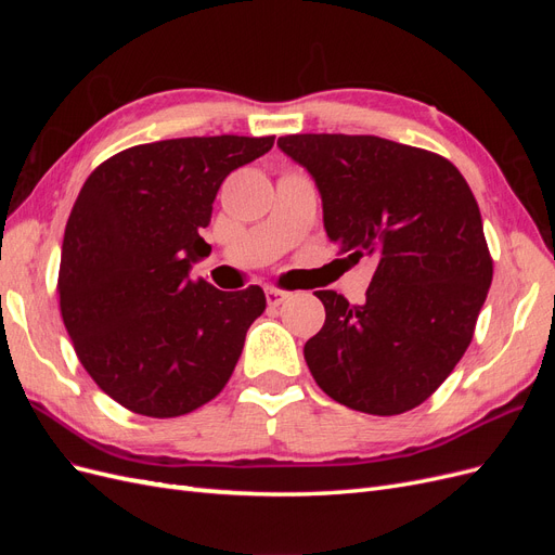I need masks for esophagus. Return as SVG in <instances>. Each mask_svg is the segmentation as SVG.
Masks as SVG:
<instances>
[{"mask_svg": "<svg viewBox=\"0 0 555 555\" xmlns=\"http://www.w3.org/2000/svg\"><path fill=\"white\" fill-rule=\"evenodd\" d=\"M287 292H282V289H275V287H268L266 289V304L271 306V308H278L280 304H284V300H287Z\"/></svg>", "mask_w": 555, "mask_h": 555, "instance_id": "1", "label": "esophagus"}]
</instances>
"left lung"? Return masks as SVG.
<instances>
[{"label":"left lung","mask_w":555,"mask_h":555,"mask_svg":"<svg viewBox=\"0 0 555 555\" xmlns=\"http://www.w3.org/2000/svg\"><path fill=\"white\" fill-rule=\"evenodd\" d=\"M280 150L312 176L324 229L375 275L361 306L314 292L326 322L304 347L326 396L402 414L438 389L473 340L493 280L473 190L449 159L379 137L292 133Z\"/></svg>","instance_id":"left-lung-1"}]
</instances>
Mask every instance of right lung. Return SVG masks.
<instances>
[{"label":"right lung","mask_w":555,"mask_h":555,"mask_svg":"<svg viewBox=\"0 0 555 555\" xmlns=\"http://www.w3.org/2000/svg\"><path fill=\"white\" fill-rule=\"evenodd\" d=\"M275 137H192L133 145L90 173L64 229L60 310L82 367L122 408L194 412L224 389L261 287L190 280L210 255L201 229L224 178Z\"/></svg>","instance_id":"1"}]
</instances>
